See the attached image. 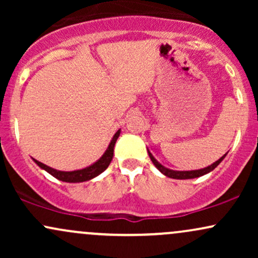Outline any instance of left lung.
Listing matches in <instances>:
<instances>
[{
  "label": "left lung",
  "instance_id": "8db88e82",
  "mask_svg": "<svg viewBox=\"0 0 258 258\" xmlns=\"http://www.w3.org/2000/svg\"><path fill=\"white\" fill-rule=\"evenodd\" d=\"M148 154H149L150 160H152L153 164L155 165L156 167H158V170L160 171V172H162V173L165 174V176L170 177V178H174V179H190V178H197V177L204 176V174L211 172L212 170H215V168L217 167L218 165H220V162L222 161V160L224 159V156H226V155H223L221 159H218L217 161L214 162V164H212L211 166H207L205 168H201V170H195V171H173V170H168V168L162 166V165L160 164V162L156 161L155 158H154L152 154H150V152H148Z\"/></svg>",
  "mask_w": 258,
  "mask_h": 258
}]
</instances>
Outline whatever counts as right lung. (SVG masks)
Here are the masks:
<instances>
[{
	"mask_svg": "<svg viewBox=\"0 0 258 258\" xmlns=\"http://www.w3.org/2000/svg\"><path fill=\"white\" fill-rule=\"evenodd\" d=\"M120 136V130L115 133V136L112 137L110 144H109L108 149L104 153V155L100 158L98 161L94 162L93 165L91 166L82 168V170H78V171H72V172H65V171H57L54 168L47 166V165L42 164V162L37 161V160L34 159V161L43 170H46L49 174H52L53 177L59 180H63V182H69V183H78V182H85V180H90L94 177H97L98 174H100L103 171H105L108 168L109 165H110L111 160H112V155H114V146L116 143V139L119 138Z\"/></svg>",
	"mask_w": 258,
	"mask_h": 258,
	"instance_id": "add662e5",
	"label": "right lung"
}]
</instances>
